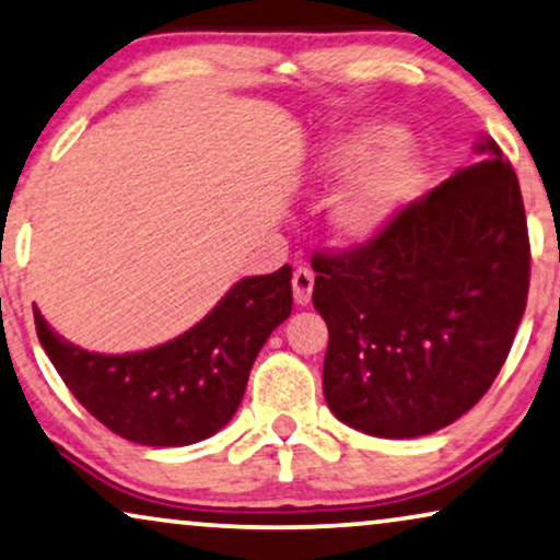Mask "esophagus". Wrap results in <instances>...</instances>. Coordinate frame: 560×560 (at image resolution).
I'll list each match as a JSON object with an SVG mask.
<instances>
[{"mask_svg":"<svg viewBox=\"0 0 560 560\" xmlns=\"http://www.w3.org/2000/svg\"><path fill=\"white\" fill-rule=\"evenodd\" d=\"M313 272L308 267H298L293 272V298L298 305H308L311 303V293H313Z\"/></svg>","mask_w":560,"mask_h":560,"instance_id":"34e87169","label":"esophagus"}]
</instances>
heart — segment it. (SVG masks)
Returning <instances> with one entry per match:
<instances>
[{"label":"heart","mask_w":560,"mask_h":560,"mask_svg":"<svg viewBox=\"0 0 560 560\" xmlns=\"http://www.w3.org/2000/svg\"><path fill=\"white\" fill-rule=\"evenodd\" d=\"M397 142H400L397 129L370 125L326 148L320 160L324 173L341 175L365 165L351 175L347 186L331 201L328 221L339 240L351 244L374 240L418 196L423 186V163L410 150L393 148ZM382 149L386 152L382 153Z\"/></svg>","instance_id":"obj_1"}]
</instances>
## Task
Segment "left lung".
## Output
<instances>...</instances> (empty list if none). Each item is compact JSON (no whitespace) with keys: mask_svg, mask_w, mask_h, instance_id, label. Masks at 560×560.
Masks as SVG:
<instances>
[{"mask_svg":"<svg viewBox=\"0 0 560 560\" xmlns=\"http://www.w3.org/2000/svg\"><path fill=\"white\" fill-rule=\"evenodd\" d=\"M357 249L316 252L324 395L341 423L416 439L477 405L510 354L530 285L523 194L500 144Z\"/></svg>","mask_w":560,"mask_h":560,"instance_id":"obj_1","label":"left lung"}]
</instances>
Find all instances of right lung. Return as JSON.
<instances>
[{
	"label": "right lung",
	"mask_w": 560,
	"mask_h": 560,
	"mask_svg": "<svg viewBox=\"0 0 560 560\" xmlns=\"http://www.w3.org/2000/svg\"><path fill=\"white\" fill-rule=\"evenodd\" d=\"M290 278V265L244 278L178 339L135 354L75 347L35 308L37 339L75 400L112 433L142 446H188L240 408L259 349L293 311Z\"/></svg>",
	"instance_id": "right-lung-1"
}]
</instances>
